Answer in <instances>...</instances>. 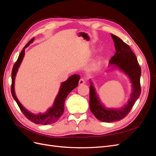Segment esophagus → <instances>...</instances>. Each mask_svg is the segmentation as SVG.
<instances>
[{
  "mask_svg": "<svg viewBox=\"0 0 156 156\" xmlns=\"http://www.w3.org/2000/svg\"><path fill=\"white\" fill-rule=\"evenodd\" d=\"M85 82H86L85 79H84V78H81V79H80V80H79V84H80V85H82V84L85 83Z\"/></svg>",
  "mask_w": 156,
  "mask_h": 156,
  "instance_id": "esophagus-1",
  "label": "esophagus"
}]
</instances>
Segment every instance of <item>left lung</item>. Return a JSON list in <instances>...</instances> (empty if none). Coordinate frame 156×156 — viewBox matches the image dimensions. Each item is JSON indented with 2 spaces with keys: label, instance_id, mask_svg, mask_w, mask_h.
Masks as SVG:
<instances>
[{
  "label": "left lung",
  "instance_id": "1",
  "mask_svg": "<svg viewBox=\"0 0 156 156\" xmlns=\"http://www.w3.org/2000/svg\"><path fill=\"white\" fill-rule=\"evenodd\" d=\"M111 36L115 42L116 53L111 58L109 64L115 65L128 75L133 90L130 99L124 107L120 109H109L102 105L92 82L90 81L91 84L90 86V108L97 119L104 122H116L124 119L131 110L141 92V68L137 58L128 45L116 36L111 34Z\"/></svg>",
  "mask_w": 156,
  "mask_h": 156
}]
</instances>
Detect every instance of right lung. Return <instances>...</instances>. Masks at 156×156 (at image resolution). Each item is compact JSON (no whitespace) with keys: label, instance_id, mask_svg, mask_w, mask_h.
<instances>
[{"label":"right lung","instance_id":"add662e5","mask_svg":"<svg viewBox=\"0 0 156 156\" xmlns=\"http://www.w3.org/2000/svg\"><path fill=\"white\" fill-rule=\"evenodd\" d=\"M34 37H32V38L26 44L24 48H23L21 53L19 55V57L17 61L13 65L12 72L11 92L13 99L17 103V105L19 107H20L21 112H23V114L26 116L27 119H29V120L34 122V123L36 124H51L57 121L60 119V116L62 115L64 111L65 100L66 99L68 95L71 92V91L77 87L79 81L80 79V76L79 75H72V76L69 77L67 79V81H66L62 83L60 88L59 92L55 99L53 107L49 108L46 112L42 113V114L41 113H40V114L35 115L29 112V111H27L17 100L15 94V90H14V83H15V77L18 68L20 67L23 57H24L25 49L30 45V44H31L32 42L34 41Z\"/></svg>","mask_w":156,"mask_h":156}]
</instances>
